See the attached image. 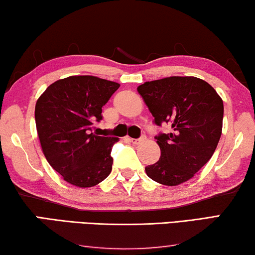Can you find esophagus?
<instances>
[{"mask_svg": "<svg viewBox=\"0 0 255 255\" xmlns=\"http://www.w3.org/2000/svg\"><path fill=\"white\" fill-rule=\"evenodd\" d=\"M144 140H146V135H142V136H141V138H139V139H130V141H131V142H132L133 144H139V143H141V142H143Z\"/></svg>", "mask_w": 255, "mask_h": 255, "instance_id": "obj_1", "label": "esophagus"}]
</instances>
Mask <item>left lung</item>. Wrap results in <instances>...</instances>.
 Returning a JSON list of instances; mask_svg holds the SVG:
<instances>
[{
    "label": "left lung",
    "mask_w": 255,
    "mask_h": 255,
    "mask_svg": "<svg viewBox=\"0 0 255 255\" xmlns=\"http://www.w3.org/2000/svg\"><path fill=\"white\" fill-rule=\"evenodd\" d=\"M139 95L156 125L168 123L170 133L156 136L160 157L146 173L164 186L190 180L209 162L222 132L223 103L207 82L194 76H171L144 82Z\"/></svg>",
    "instance_id": "1"
}]
</instances>
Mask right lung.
Instances as JSON below:
<instances>
[{
    "label": "right lung",
    "instance_id": "obj_1",
    "mask_svg": "<svg viewBox=\"0 0 255 255\" xmlns=\"http://www.w3.org/2000/svg\"><path fill=\"white\" fill-rule=\"evenodd\" d=\"M120 84L96 76H69L46 88L35 106L42 151L65 181L80 188L100 183L112 171V148L119 138L92 133L103 106Z\"/></svg>",
    "mask_w": 255,
    "mask_h": 255
}]
</instances>
